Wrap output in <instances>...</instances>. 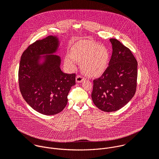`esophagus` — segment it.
Here are the masks:
<instances>
[{
    "mask_svg": "<svg viewBox=\"0 0 159 159\" xmlns=\"http://www.w3.org/2000/svg\"><path fill=\"white\" fill-rule=\"evenodd\" d=\"M84 80V78L81 75H77L76 77V82L80 83Z\"/></svg>",
    "mask_w": 159,
    "mask_h": 159,
    "instance_id": "obj_1",
    "label": "esophagus"
}]
</instances>
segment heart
Returning <instances> with one entry per match:
<instances>
[{"instance_id":"heart-1","label":"heart","mask_w":159,"mask_h":159,"mask_svg":"<svg viewBox=\"0 0 159 159\" xmlns=\"http://www.w3.org/2000/svg\"><path fill=\"white\" fill-rule=\"evenodd\" d=\"M109 59V52L106 47L82 40L74 45L70 55L65 56L64 63L68 69L74 70L78 61L81 63L82 70L85 75L96 77L102 75L106 70Z\"/></svg>"}]
</instances>
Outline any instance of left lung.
Returning <instances> with one entry per match:
<instances>
[{
	"instance_id": "8db88e82",
	"label": "left lung",
	"mask_w": 159,
	"mask_h": 159,
	"mask_svg": "<svg viewBox=\"0 0 159 159\" xmlns=\"http://www.w3.org/2000/svg\"><path fill=\"white\" fill-rule=\"evenodd\" d=\"M112 53L109 66L94 80L91 97L94 104L105 112L116 111L134 96L137 81V61L129 48L116 39H110Z\"/></svg>"
}]
</instances>
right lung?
<instances>
[{"instance_id": "obj_1", "label": "right lung", "mask_w": 159, "mask_h": 159, "mask_svg": "<svg viewBox=\"0 0 159 159\" xmlns=\"http://www.w3.org/2000/svg\"><path fill=\"white\" fill-rule=\"evenodd\" d=\"M59 46L57 36L36 41L23 52L19 63L20 93L33 109L44 115L61 112L75 84V74H65L60 69L61 58L56 55Z\"/></svg>"}]
</instances>
